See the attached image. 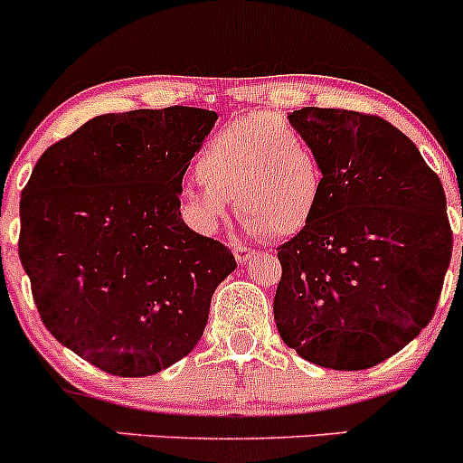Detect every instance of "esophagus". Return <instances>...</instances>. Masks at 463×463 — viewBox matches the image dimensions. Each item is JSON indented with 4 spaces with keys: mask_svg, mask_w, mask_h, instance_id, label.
<instances>
[{
    "mask_svg": "<svg viewBox=\"0 0 463 463\" xmlns=\"http://www.w3.org/2000/svg\"><path fill=\"white\" fill-rule=\"evenodd\" d=\"M232 253H235V260L240 261V264H246L250 258H255V255H258V250L246 249V246H235V249H232Z\"/></svg>",
    "mask_w": 463,
    "mask_h": 463,
    "instance_id": "34e87169",
    "label": "esophagus"
}]
</instances>
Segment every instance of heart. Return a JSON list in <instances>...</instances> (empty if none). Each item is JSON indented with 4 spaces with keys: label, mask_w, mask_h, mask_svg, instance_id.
<instances>
[{
    "label": "heart",
    "mask_w": 463,
    "mask_h": 463,
    "mask_svg": "<svg viewBox=\"0 0 463 463\" xmlns=\"http://www.w3.org/2000/svg\"><path fill=\"white\" fill-rule=\"evenodd\" d=\"M199 188L179 194L181 217L199 235L223 222L228 199L244 231L298 235L318 208L325 172L314 143L278 114L241 116L205 141L194 163Z\"/></svg>",
    "instance_id": "obj_1"
}]
</instances>
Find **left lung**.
I'll return each instance as SVG.
<instances>
[{
    "label": "left lung",
    "instance_id": "left-lung-1",
    "mask_svg": "<svg viewBox=\"0 0 463 463\" xmlns=\"http://www.w3.org/2000/svg\"><path fill=\"white\" fill-rule=\"evenodd\" d=\"M318 149V208L278 249L273 316L298 356L367 370L426 329L452 255L446 194L417 145L378 116L302 107L288 116Z\"/></svg>",
    "mask_w": 463,
    "mask_h": 463
}]
</instances>
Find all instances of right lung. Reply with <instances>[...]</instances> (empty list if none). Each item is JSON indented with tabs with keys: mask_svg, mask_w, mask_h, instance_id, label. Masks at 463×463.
Here are the masks:
<instances>
[{
	"mask_svg": "<svg viewBox=\"0 0 463 463\" xmlns=\"http://www.w3.org/2000/svg\"><path fill=\"white\" fill-rule=\"evenodd\" d=\"M214 120L181 105L96 116L51 145L22 190L17 249L40 318L107 374L152 376L188 356L237 269L179 210Z\"/></svg>",
	"mask_w": 463,
	"mask_h": 463,
	"instance_id": "right-lung-1",
	"label": "right lung"
}]
</instances>
